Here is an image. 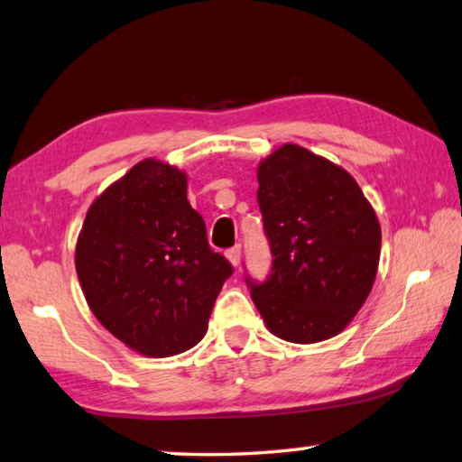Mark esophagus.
<instances>
[{"instance_id": "obj_1", "label": "esophagus", "mask_w": 462, "mask_h": 462, "mask_svg": "<svg viewBox=\"0 0 462 462\" xmlns=\"http://www.w3.org/2000/svg\"><path fill=\"white\" fill-rule=\"evenodd\" d=\"M227 259L231 261V265H239V261H241V247L239 245H235V247H231V249H227Z\"/></svg>"}]
</instances>
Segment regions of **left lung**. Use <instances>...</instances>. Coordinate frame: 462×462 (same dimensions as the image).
Returning <instances> with one entry per match:
<instances>
[{"instance_id": "8db88e82", "label": "left lung", "mask_w": 462, "mask_h": 462, "mask_svg": "<svg viewBox=\"0 0 462 462\" xmlns=\"http://www.w3.org/2000/svg\"><path fill=\"white\" fill-rule=\"evenodd\" d=\"M257 182L273 261L263 283L245 280L255 308L269 332L287 342L339 334L376 280V213L342 167L298 144L261 161Z\"/></svg>"}]
</instances>
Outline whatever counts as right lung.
Segmentation results:
<instances>
[{
	"instance_id": "1",
	"label": "right lung",
	"mask_w": 462,
	"mask_h": 462,
	"mask_svg": "<svg viewBox=\"0 0 462 462\" xmlns=\"http://www.w3.org/2000/svg\"><path fill=\"white\" fill-rule=\"evenodd\" d=\"M76 272L112 336L167 358L201 342L233 265L208 245L203 217L187 201L185 172L146 159L88 208Z\"/></svg>"
}]
</instances>
